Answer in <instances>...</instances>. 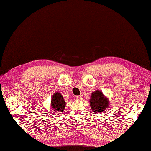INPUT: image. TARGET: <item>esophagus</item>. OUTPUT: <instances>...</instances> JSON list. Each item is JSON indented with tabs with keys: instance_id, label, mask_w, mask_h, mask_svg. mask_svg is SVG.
I'll return each instance as SVG.
<instances>
[{
	"instance_id": "esophagus-1",
	"label": "esophagus",
	"mask_w": 151,
	"mask_h": 151,
	"mask_svg": "<svg viewBox=\"0 0 151 151\" xmlns=\"http://www.w3.org/2000/svg\"><path fill=\"white\" fill-rule=\"evenodd\" d=\"M83 96L82 95H80V96H76V97H75V98H76V99H77V100H82L83 99Z\"/></svg>"
}]
</instances>
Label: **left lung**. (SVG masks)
<instances>
[{"label":"left lung","mask_w":151,"mask_h":151,"mask_svg":"<svg viewBox=\"0 0 151 151\" xmlns=\"http://www.w3.org/2000/svg\"><path fill=\"white\" fill-rule=\"evenodd\" d=\"M89 102L91 109L98 114L106 110L109 106V99L105 97L102 92L99 90L91 94Z\"/></svg>","instance_id":"1"}]
</instances>
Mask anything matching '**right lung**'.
<instances>
[{"label":"right lung","mask_w":151,"mask_h":151,"mask_svg":"<svg viewBox=\"0 0 151 151\" xmlns=\"http://www.w3.org/2000/svg\"><path fill=\"white\" fill-rule=\"evenodd\" d=\"M66 102H65L62 94L57 92L52 96L51 99V108L54 112H61L64 110Z\"/></svg>","instance_id":"add662e5"}]
</instances>
